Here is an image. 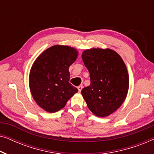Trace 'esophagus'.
Returning a JSON list of instances; mask_svg holds the SVG:
<instances>
[{
  "label": "esophagus",
  "mask_w": 154,
  "mask_h": 154,
  "mask_svg": "<svg viewBox=\"0 0 154 154\" xmlns=\"http://www.w3.org/2000/svg\"><path fill=\"white\" fill-rule=\"evenodd\" d=\"M82 89H83V85H79V87H78V90H79V92H81Z\"/></svg>",
  "instance_id": "1"
}]
</instances>
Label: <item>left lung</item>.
Masks as SVG:
<instances>
[{
  "mask_svg": "<svg viewBox=\"0 0 154 154\" xmlns=\"http://www.w3.org/2000/svg\"><path fill=\"white\" fill-rule=\"evenodd\" d=\"M82 59L90 77V85L82 89V95L94 115L108 116L121 106L127 96L129 76L125 63L111 49L86 50Z\"/></svg>",
  "mask_w": 154,
  "mask_h": 154,
  "instance_id": "obj_1",
  "label": "left lung"
}]
</instances>
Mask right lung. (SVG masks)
I'll use <instances>...</instances> for the list:
<instances>
[{
	"label": "right lung",
	"mask_w": 154,
	"mask_h": 154,
	"mask_svg": "<svg viewBox=\"0 0 154 154\" xmlns=\"http://www.w3.org/2000/svg\"><path fill=\"white\" fill-rule=\"evenodd\" d=\"M79 52L66 45H54L38 57L29 74V88L39 106L50 113L64 108L79 90L69 83V68Z\"/></svg>",
	"instance_id": "add662e5"
}]
</instances>
